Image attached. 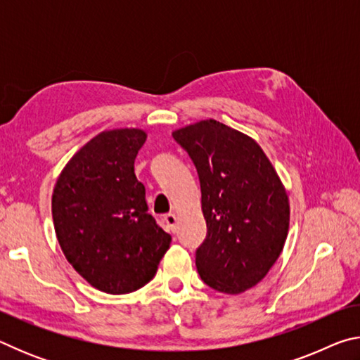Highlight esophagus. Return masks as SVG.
Wrapping results in <instances>:
<instances>
[{
	"label": "esophagus",
	"instance_id": "34e87169",
	"mask_svg": "<svg viewBox=\"0 0 360 360\" xmlns=\"http://www.w3.org/2000/svg\"><path fill=\"white\" fill-rule=\"evenodd\" d=\"M163 222H165L168 230L172 231V233H174V231H176V222H178V217H176V214H173V212H168V214L163 216Z\"/></svg>",
	"mask_w": 360,
	"mask_h": 360
}]
</instances>
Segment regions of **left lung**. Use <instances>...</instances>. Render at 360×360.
I'll return each mask as SVG.
<instances>
[{"instance_id":"8db88e82","label":"left lung","mask_w":360,"mask_h":360,"mask_svg":"<svg viewBox=\"0 0 360 360\" xmlns=\"http://www.w3.org/2000/svg\"><path fill=\"white\" fill-rule=\"evenodd\" d=\"M197 168L206 238L195 252L205 284L241 294L266 276L289 231V198L251 136L214 119L173 131Z\"/></svg>"}]
</instances>
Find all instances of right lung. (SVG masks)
I'll return each mask as SVG.
<instances>
[{
  "instance_id": "obj_1",
  "label": "right lung",
  "mask_w": 360,
  "mask_h": 360,
  "mask_svg": "<svg viewBox=\"0 0 360 360\" xmlns=\"http://www.w3.org/2000/svg\"><path fill=\"white\" fill-rule=\"evenodd\" d=\"M144 130L101 131L60 173L52 217L66 260L95 289L129 294L148 284L172 236L148 212L135 158Z\"/></svg>"
}]
</instances>
